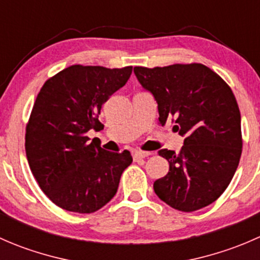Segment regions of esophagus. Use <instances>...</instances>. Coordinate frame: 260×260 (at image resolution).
Masks as SVG:
<instances>
[{"label":"esophagus","mask_w":260,"mask_h":260,"mask_svg":"<svg viewBox=\"0 0 260 260\" xmlns=\"http://www.w3.org/2000/svg\"><path fill=\"white\" fill-rule=\"evenodd\" d=\"M151 152H143V151H137L135 153V159H140V158H146V157L151 156Z\"/></svg>","instance_id":"1"}]
</instances>
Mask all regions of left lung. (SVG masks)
I'll list each match as a JSON object with an SVG mask.
<instances>
[{"mask_svg":"<svg viewBox=\"0 0 260 260\" xmlns=\"http://www.w3.org/2000/svg\"><path fill=\"white\" fill-rule=\"evenodd\" d=\"M143 88L158 104L159 123L171 118L185 137L179 153L158 151L170 171L153 190L176 210L191 212L210 205L226 190L242 156L240 111L230 86L203 64L135 67Z\"/></svg>","mask_w":260,"mask_h":260,"instance_id":"1","label":"left lung"}]
</instances>
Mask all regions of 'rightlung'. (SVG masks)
<instances>
[{
    "instance_id": "add662e5",
    "label": "right lung",
    "mask_w": 260,
    "mask_h": 260,
    "mask_svg": "<svg viewBox=\"0 0 260 260\" xmlns=\"http://www.w3.org/2000/svg\"><path fill=\"white\" fill-rule=\"evenodd\" d=\"M132 67L72 65L45 81L26 125L25 149L34 177L64 210L91 214L113 199L129 151L109 152L90 129L101 131L102 106L122 88Z\"/></svg>"
}]
</instances>
